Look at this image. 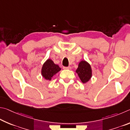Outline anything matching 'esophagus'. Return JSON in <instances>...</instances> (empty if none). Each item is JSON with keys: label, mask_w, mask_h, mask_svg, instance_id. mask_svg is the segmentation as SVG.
<instances>
[{"label": "esophagus", "mask_w": 130, "mask_h": 130, "mask_svg": "<svg viewBox=\"0 0 130 130\" xmlns=\"http://www.w3.org/2000/svg\"><path fill=\"white\" fill-rule=\"evenodd\" d=\"M63 69L64 70H71V67L70 66L69 67H63Z\"/></svg>", "instance_id": "1"}]
</instances>
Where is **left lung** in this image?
Listing matches in <instances>:
<instances>
[{"mask_svg": "<svg viewBox=\"0 0 130 130\" xmlns=\"http://www.w3.org/2000/svg\"><path fill=\"white\" fill-rule=\"evenodd\" d=\"M79 78L83 83H87L92 77V69L89 63L85 60H82L76 70Z\"/></svg>", "mask_w": 130, "mask_h": 130, "instance_id": "left-lung-1", "label": "left lung"}]
</instances>
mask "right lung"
<instances>
[{"label":"right lung","instance_id":"add662e5","mask_svg":"<svg viewBox=\"0 0 130 130\" xmlns=\"http://www.w3.org/2000/svg\"><path fill=\"white\" fill-rule=\"evenodd\" d=\"M60 70L61 69L58 65L55 64L51 59H48L43 64L41 73L45 79L51 80L53 76Z\"/></svg>","mask_w":130,"mask_h":130}]
</instances>
